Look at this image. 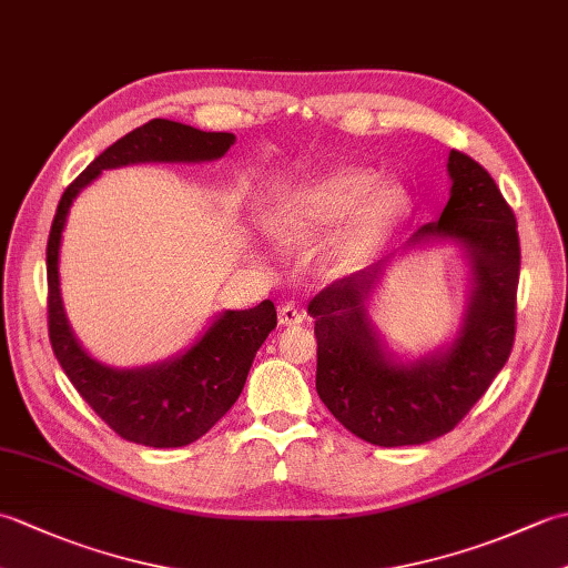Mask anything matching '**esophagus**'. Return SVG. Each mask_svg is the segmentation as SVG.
Masks as SVG:
<instances>
[{
    "mask_svg": "<svg viewBox=\"0 0 568 568\" xmlns=\"http://www.w3.org/2000/svg\"><path fill=\"white\" fill-rule=\"evenodd\" d=\"M303 320H305V312L291 303L277 310V322H281L283 327H293V324H300Z\"/></svg>",
    "mask_w": 568,
    "mask_h": 568,
    "instance_id": "1",
    "label": "esophagus"
}]
</instances>
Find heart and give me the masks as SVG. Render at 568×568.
Wrapping results in <instances>:
<instances>
[{
  "instance_id": "1",
  "label": "heart",
  "mask_w": 568,
  "mask_h": 568,
  "mask_svg": "<svg viewBox=\"0 0 568 568\" xmlns=\"http://www.w3.org/2000/svg\"><path fill=\"white\" fill-rule=\"evenodd\" d=\"M409 212L413 200L397 185H378V175L364 168H332L310 180L285 200L277 226L291 239H322L344 229L332 244L329 258L339 268L366 261Z\"/></svg>"
}]
</instances>
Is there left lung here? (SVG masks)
Listing matches in <instances>:
<instances>
[{"label":"left lung","mask_w":568,"mask_h":568,"mask_svg":"<svg viewBox=\"0 0 568 568\" xmlns=\"http://www.w3.org/2000/svg\"><path fill=\"white\" fill-rule=\"evenodd\" d=\"M452 197L415 241L454 239L474 268L464 329L446 354L395 366L378 346L366 300L381 265L324 287L310 303L317 336V393L358 439L425 444L452 432L484 395L515 344L520 236L496 180L462 151L449 153Z\"/></svg>","instance_id":"obj_1"}]
</instances>
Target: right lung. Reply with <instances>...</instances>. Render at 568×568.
Returning <instances> with one entry per match:
<instances>
[{"label": "right lung", "instance_id": "1", "mask_svg": "<svg viewBox=\"0 0 568 568\" xmlns=\"http://www.w3.org/2000/svg\"><path fill=\"white\" fill-rule=\"evenodd\" d=\"M234 143L226 131H200L187 124L153 119L102 151L65 187L48 234V339L58 364L98 417L119 437L155 449H173L197 442L220 422L244 390L253 356L277 315L271 300L251 310H229L183 356L161 366L116 371L82 352L72 336L58 287V248L65 216L78 192L104 168L143 161H212Z\"/></svg>", "mask_w": 568, "mask_h": 568}]
</instances>
